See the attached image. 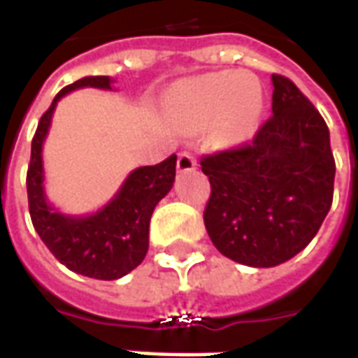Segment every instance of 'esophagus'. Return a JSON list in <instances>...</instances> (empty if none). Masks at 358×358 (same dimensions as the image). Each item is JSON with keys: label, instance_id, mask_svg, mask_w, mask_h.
Listing matches in <instances>:
<instances>
[{"label": "esophagus", "instance_id": "34e87169", "mask_svg": "<svg viewBox=\"0 0 358 358\" xmlns=\"http://www.w3.org/2000/svg\"><path fill=\"white\" fill-rule=\"evenodd\" d=\"M195 159L189 153H180L178 155V161H176V169L178 172H189V171H195Z\"/></svg>", "mask_w": 358, "mask_h": 358}]
</instances>
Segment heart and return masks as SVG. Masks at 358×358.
<instances>
[{"label": "heart", "mask_w": 358, "mask_h": 358, "mask_svg": "<svg viewBox=\"0 0 358 358\" xmlns=\"http://www.w3.org/2000/svg\"><path fill=\"white\" fill-rule=\"evenodd\" d=\"M261 84L249 73H210L174 84L166 94V117L180 128H207L218 120L228 143L249 140L263 115Z\"/></svg>", "instance_id": "obj_1"}]
</instances>
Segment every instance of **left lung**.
<instances>
[{"label":"left lung","instance_id":"left-lung-1","mask_svg":"<svg viewBox=\"0 0 358 358\" xmlns=\"http://www.w3.org/2000/svg\"><path fill=\"white\" fill-rule=\"evenodd\" d=\"M272 117L243 148L205 157V228L236 263L270 268L301 253L331 207L330 132L299 88L272 74Z\"/></svg>","mask_w":358,"mask_h":358}]
</instances>
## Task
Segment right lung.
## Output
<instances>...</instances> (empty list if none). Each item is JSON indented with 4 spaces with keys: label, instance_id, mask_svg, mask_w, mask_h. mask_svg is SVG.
<instances>
[{
    "label": "right lung",
    "instance_id": "obj_1",
    "mask_svg": "<svg viewBox=\"0 0 358 358\" xmlns=\"http://www.w3.org/2000/svg\"><path fill=\"white\" fill-rule=\"evenodd\" d=\"M113 84L110 76H84L55 95L34 134L27 174L30 218L45 248L69 270L95 280H118L145 259L149 220L176 176V155L155 166L134 169L109 201L86 215L63 213L48 199L42 151L57 103L74 90L115 92Z\"/></svg>",
    "mask_w": 358,
    "mask_h": 358
}]
</instances>
